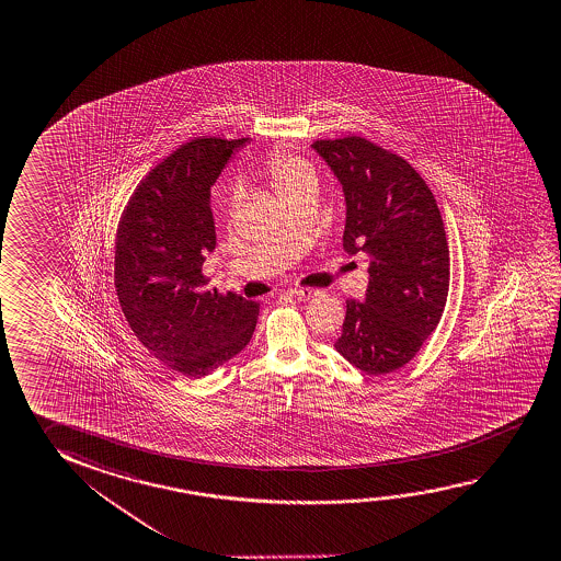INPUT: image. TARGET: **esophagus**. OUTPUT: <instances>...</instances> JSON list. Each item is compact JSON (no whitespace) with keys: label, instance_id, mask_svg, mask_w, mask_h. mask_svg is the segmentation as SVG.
Returning <instances> with one entry per match:
<instances>
[{"label":"esophagus","instance_id":"esophagus-1","mask_svg":"<svg viewBox=\"0 0 561 561\" xmlns=\"http://www.w3.org/2000/svg\"><path fill=\"white\" fill-rule=\"evenodd\" d=\"M319 294H321L319 289H311V287H299V289H291V291H289L291 297H297V299H305V301H307V299H314V297H317Z\"/></svg>","mask_w":561,"mask_h":561}]
</instances>
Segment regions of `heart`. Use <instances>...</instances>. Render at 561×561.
I'll return each instance as SVG.
<instances>
[{"label":"heart","mask_w":561,"mask_h":561,"mask_svg":"<svg viewBox=\"0 0 561 561\" xmlns=\"http://www.w3.org/2000/svg\"><path fill=\"white\" fill-rule=\"evenodd\" d=\"M262 175L282 199L305 187H317V174L312 165L305 162L304 158L291 157L282 150L266 158Z\"/></svg>","instance_id":"heart-1"}]
</instances>
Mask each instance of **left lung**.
<instances>
[{"instance_id": "1", "label": "left lung", "mask_w": 561, "mask_h": 561, "mask_svg": "<svg viewBox=\"0 0 561 561\" xmlns=\"http://www.w3.org/2000/svg\"><path fill=\"white\" fill-rule=\"evenodd\" d=\"M311 148L342 185V247L371 257L364 301H346L334 348L369 376H383L416 356L446 307L450 252L440 211L413 165L366 138Z\"/></svg>"}]
</instances>
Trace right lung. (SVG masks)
<instances>
[{
    "instance_id": "right-lung-1",
    "label": "right lung",
    "mask_w": 561,
    "mask_h": 561,
    "mask_svg": "<svg viewBox=\"0 0 561 561\" xmlns=\"http://www.w3.org/2000/svg\"><path fill=\"white\" fill-rule=\"evenodd\" d=\"M249 138H195L140 182L117 232L115 287L142 346L168 368L209 376L247 348L260 305L207 289L217 247L211 187Z\"/></svg>"
}]
</instances>
